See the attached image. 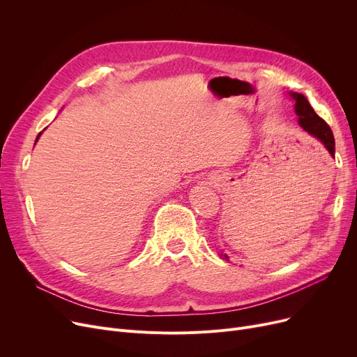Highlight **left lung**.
<instances>
[{"label": "left lung", "mask_w": 357, "mask_h": 357, "mask_svg": "<svg viewBox=\"0 0 357 357\" xmlns=\"http://www.w3.org/2000/svg\"><path fill=\"white\" fill-rule=\"evenodd\" d=\"M291 96L295 100V112L299 117V124H301V127L307 130L311 136L320 140L326 146L330 155L334 156V136L330 126L312 109L308 100L303 93H291ZM224 259L229 260L226 255H224Z\"/></svg>", "instance_id": "1"}]
</instances>
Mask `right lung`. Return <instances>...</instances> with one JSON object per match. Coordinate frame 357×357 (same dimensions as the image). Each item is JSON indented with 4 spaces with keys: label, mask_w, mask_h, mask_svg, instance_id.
Instances as JSON below:
<instances>
[{
    "label": "right lung",
    "mask_w": 357,
    "mask_h": 357,
    "mask_svg": "<svg viewBox=\"0 0 357 357\" xmlns=\"http://www.w3.org/2000/svg\"><path fill=\"white\" fill-rule=\"evenodd\" d=\"M39 137H40V135H39V136H37V139H39ZM37 139H36V140H37Z\"/></svg>",
    "instance_id": "obj_1"
}]
</instances>
